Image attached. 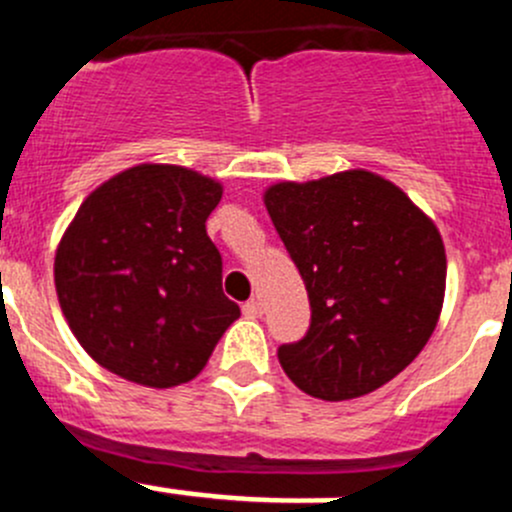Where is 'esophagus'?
I'll list each match as a JSON object with an SVG mask.
<instances>
[{"label":"esophagus","instance_id":"1","mask_svg":"<svg viewBox=\"0 0 512 512\" xmlns=\"http://www.w3.org/2000/svg\"><path fill=\"white\" fill-rule=\"evenodd\" d=\"M242 315L252 317V320H255V317H260L262 315V302L260 300L245 302V305H242Z\"/></svg>","mask_w":512,"mask_h":512}]
</instances>
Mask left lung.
<instances>
[{
  "instance_id": "left-lung-1",
  "label": "left lung",
  "mask_w": 512,
  "mask_h": 512,
  "mask_svg": "<svg viewBox=\"0 0 512 512\" xmlns=\"http://www.w3.org/2000/svg\"><path fill=\"white\" fill-rule=\"evenodd\" d=\"M265 207L312 310L305 337L277 347L282 370L330 403L382 388L438 325L448 270L438 227L365 170L280 182Z\"/></svg>"
}]
</instances>
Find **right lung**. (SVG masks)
<instances>
[{"label":"right lung","mask_w":512,"mask_h":512,"mask_svg":"<svg viewBox=\"0 0 512 512\" xmlns=\"http://www.w3.org/2000/svg\"><path fill=\"white\" fill-rule=\"evenodd\" d=\"M220 200V182L200 172L137 165L82 202L57 247L54 285L92 360L147 388L200 375L240 317L205 227Z\"/></svg>","instance_id":"add662e5"}]
</instances>
